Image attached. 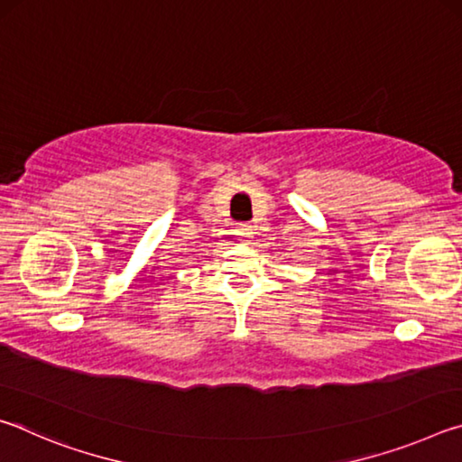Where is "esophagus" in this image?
<instances>
[{
  "instance_id": "esophagus-1",
  "label": "esophagus",
  "mask_w": 462,
  "mask_h": 462,
  "mask_svg": "<svg viewBox=\"0 0 462 462\" xmlns=\"http://www.w3.org/2000/svg\"><path fill=\"white\" fill-rule=\"evenodd\" d=\"M234 234H236V238L240 240V242H250V238H253V226H248V224H238L236 226V230H234Z\"/></svg>"
}]
</instances>
